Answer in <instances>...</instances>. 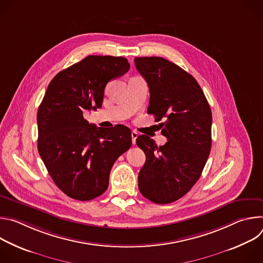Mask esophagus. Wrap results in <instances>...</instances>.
<instances>
[{"label": "esophagus", "mask_w": 263, "mask_h": 263, "mask_svg": "<svg viewBox=\"0 0 263 263\" xmlns=\"http://www.w3.org/2000/svg\"><path fill=\"white\" fill-rule=\"evenodd\" d=\"M137 136H138V133L135 132V131H132L131 137H132V143H133V144L136 143V138H137Z\"/></svg>", "instance_id": "esophagus-1"}]
</instances>
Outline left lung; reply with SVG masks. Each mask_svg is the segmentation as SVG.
<instances>
[{
    "instance_id": "1",
    "label": "left lung",
    "mask_w": 263,
    "mask_h": 263,
    "mask_svg": "<svg viewBox=\"0 0 263 263\" xmlns=\"http://www.w3.org/2000/svg\"><path fill=\"white\" fill-rule=\"evenodd\" d=\"M135 66L149 89L147 114L167 138L157 146L146 135L137 145L145 154L138 189L147 200L168 204L189 193L201 177L211 148V109L197 80L161 57H136Z\"/></svg>"
}]
</instances>
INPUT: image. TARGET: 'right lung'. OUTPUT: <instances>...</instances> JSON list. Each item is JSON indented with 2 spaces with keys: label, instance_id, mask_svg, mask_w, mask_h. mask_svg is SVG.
<instances>
[{
  "label": "right lung",
  "instance_id": "right-lung-1",
  "mask_svg": "<svg viewBox=\"0 0 263 263\" xmlns=\"http://www.w3.org/2000/svg\"><path fill=\"white\" fill-rule=\"evenodd\" d=\"M130 68L124 57L90 55L59 71L37 112L39 153L58 189L89 201L105 193L116 160L132 144L128 127L98 128L85 110L102 107L107 83Z\"/></svg>",
  "mask_w": 263,
  "mask_h": 263
}]
</instances>
